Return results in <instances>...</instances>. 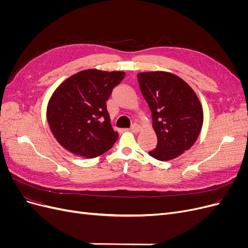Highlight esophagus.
<instances>
[{
  "instance_id": "obj_1",
  "label": "esophagus",
  "mask_w": 248,
  "mask_h": 248,
  "mask_svg": "<svg viewBox=\"0 0 248 248\" xmlns=\"http://www.w3.org/2000/svg\"><path fill=\"white\" fill-rule=\"evenodd\" d=\"M140 129V125H138V124H133V125H131V127L129 128V130H130L131 132H138Z\"/></svg>"
}]
</instances>
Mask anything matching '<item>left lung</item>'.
Masks as SVG:
<instances>
[{"label":"left lung","instance_id":"8db88e82","mask_svg":"<svg viewBox=\"0 0 248 248\" xmlns=\"http://www.w3.org/2000/svg\"><path fill=\"white\" fill-rule=\"evenodd\" d=\"M138 79L157 136L156 148L149 155L161 161L174 159L197 140L204 119L202 104L193 90L175 74L141 72Z\"/></svg>","mask_w":248,"mask_h":248}]
</instances>
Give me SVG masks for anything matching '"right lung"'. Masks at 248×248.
Listing matches in <instances>:
<instances>
[{"instance_id": "add662e5", "label": "right lung", "mask_w": 248, "mask_h": 248, "mask_svg": "<svg viewBox=\"0 0 248 248\" xmlns=\"http://www.w3.org/2000/svg\"><path fill=\"white\" fill-rule=\"evenodd\" d=\"M124 77L122 71L89 69L58 87L48 102L47 121L60 145L87 158L108 151L118 132L111 128L107 101Z\"/></svg>"}]
</instances>
